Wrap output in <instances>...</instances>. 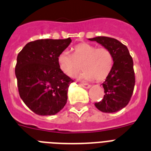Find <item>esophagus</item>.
Listing matches in <instances>:
<instances>
[{
    "instance_id": "1",
    "label": "esophagus",
    "mask_w": 151,
    "mask_h": 151,
    "mask_svg": "<svg viewBox=\"0 0 151 151\" xmlns=\"http://www.w3.org/2000/svg\"><path fill=\"white\" fill-rule=\"evenodd\" d=\"M80 85L81 87H83V88H86V89H88V88H89L91 87L90 84H80Z\"/></svg>"
}]
</instances>
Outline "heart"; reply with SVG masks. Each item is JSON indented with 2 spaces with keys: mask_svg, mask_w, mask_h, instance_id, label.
Instances as JSON below:
<instances>
[{
  "mask_svg": "<svg viewBox=\"0 0 151 151\" xmlns=\"http://www.w3.org/2000/svg\"><path fill=\"white\" fill-rule=\"evenodd\" d=\"M57 63L63 73L75 78L81 70L80 78L84 81H103L110 73L113 66V56L106 48H97L91 44L81 43L73 48V55L63 51L57 57Z\"/></svg>",
  "mask_w": 151,
  "mask_h": 151,
  "instance_id": "obj_1",
  "label": "heart"
}]
</instances>
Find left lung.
<instances>
[{"instance_id": "obj_1", "label": "left lung", "mask_w": 151, "mask_h": 151, "mask_svg": "<svg viewBox=\"0 0 151 151\" xmlns=\"http://www.w3.org/2000/svg\"><path fill=\"white\" fill-rule=\"evenodd\" d=\"M108 49L113 56V66L102 87L103 99L95 104L103 112H116L126 107L133 95L135 85L133 61L128 49L119 40L106 36L88 39Z\"/></svg>"}]
</instances>
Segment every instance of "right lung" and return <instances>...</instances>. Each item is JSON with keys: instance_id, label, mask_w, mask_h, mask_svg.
<instances>
[{"instance_id": "right-lung-1", "label": "right lung", "mask_w": 151, "mask_h": 151, "mask_svg": "<svg viewBox=\"0 0 151 151\" xmlns=\"http://www.w3.org/2000/svg\"><path fill=\"white\" fill-rule=\"evenodd\" d=\"M70 42V38L38 40L27 43L18 53L15 75L19 95L37 115H55L67 103L73 81L61 71L57 57Z\"/></svg>"}]
</instances>
